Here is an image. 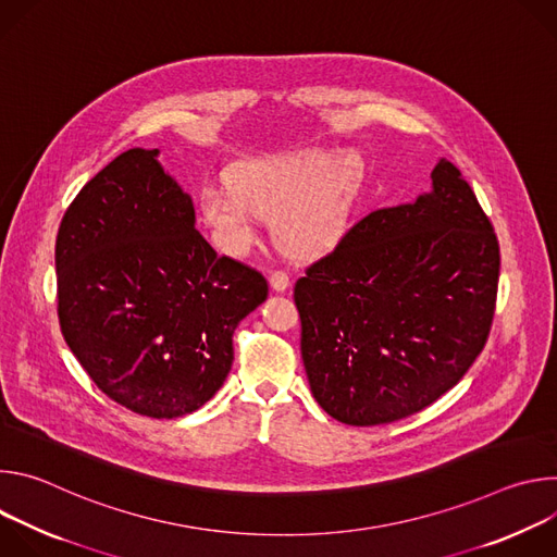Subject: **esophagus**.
Returning <instances> with one entry per match:
<instances>
[{
    "label": "esophagus",
    "instance_id": "34e87169",
    "mask_svg": "<svg viewBox=\"0 0 557 557\" xmlns=\"http://www.w3.org/2000/svg\"><path fill=\"white\" fill-rule=\"evenodd\" d=\"M269 282H271V288H273L275 293H284V290L290 286V280H288V275H286L284 271H273L271 277H269Z\"/></svg>",
    "mask_w": 557,
    "mask_h": 557
}]
</instances>
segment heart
<instances>
[{"mask_svg":"<svg viewBox=\"0 0 557 557\" xmlns=\"http://www.w3.org/2000/svg\"><path fill=\"white\" fill-rule=\"evenodd\" d=\"M361 183L363 165L352 151L256 158L231 170V191L205 194V215L231 253L253 245V215H260L273 218L275 240L288 253L317 256L348 231Z\"/></svg>","mask_w":557,"mask_h":557,"instance_id":"b5f03b06","label":"heart"}]
</instances>
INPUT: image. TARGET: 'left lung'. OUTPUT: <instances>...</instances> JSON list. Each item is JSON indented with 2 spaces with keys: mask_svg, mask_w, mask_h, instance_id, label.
I'll use <instances>...</instances> for the list:
<instances>
[{
  "mask_svg": "<svg viewBox=\"0 0 557 557\" xmlns=\"http://www.w3.org/2000/svg\"><path fill=\"white\" fill-rule=\"evenodd\" d=\"M432 191L372 211L295 284L310 392L333 419L383 425L451 389L485 348L500 251L447 158Z\"/></svg>",
  "mask_w": 557,
  "mask_h": 557,
  "instance_id": "obj_1",
  "label": "left lung"
}]
</instances>
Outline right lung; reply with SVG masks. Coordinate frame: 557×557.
<instances>
[{
	"label": "right lung",
	"mask_w": 557,
	"mask_h": 557,
	"mask_svg": "<svg viewBox=\"0 0 557 557\" xmlns=\"http://www.w3.org/2000/svg\"><path fill=\"white\" fill-rule=\"evenodd\" d=\"M59 324L110 399L149 419L202 408L233 363V331L267 280L220 258L196 228L191 196L127 149L67 207L54 249Z\"/></svg>",
	"instance_id": "1"
}]
</instances>
